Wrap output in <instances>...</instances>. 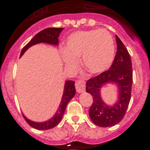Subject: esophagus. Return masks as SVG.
Listing matches in <instances>:
<instances>
[{
	"instance_id": "34e87169",
	"label": "esophagus",
	"mask_w": 150,
	"mask_h": 150,
	"mask_svg": "<svg viewBox=\"0 0 150 150\" xmlns=\"http://www.w3.org/2000/svg\"><path fill=\"white\" fill-rule=\"evenodd\" d=\"M75 88H76V91L79 93H84L85 88H86V83L83 80H79L75 83Z\"/></svg>"
}]
</instances>
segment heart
I'll use <instances>...</instances> for the list:
<instances>
[{
  "label": "heart",
  "mask_w": 150,
  "mask_h": 150,
  "mask_svg": "<svg viewBox=\"0 0 150 150\" xmlns=\"http://www.w3.org/2000/svg\"><path fill=\"white\" fill-rule=\"evenodd\" d=\"M61 57L65 67L74 69L81 57L84 68L97 75L111 66L115 57V43L106 29H89L73 33L67 37Z\"/></svg>",
  "instance_id": "b5f03b06"
}]
</instances>
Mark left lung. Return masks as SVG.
<instances>
[{"label": "left lung", "instance_id": "left-lung-1", "mask_svg": "<svg viewBox=\"0 0 150 150\" xmlns=\"http://www.w3.org/2000/svg\"><path fill=\"white\" fill-rule=\"evenodd\" d=\"M117 51L109 70L88 80L86 89L93 99L89 108L90 119L100 127H111L123 119L131 100L132 86V65L130 54L125 46L116 36ZM115 84L118 88V100L109 105L102 100L101 90L106 84Z\"/></svg>", "mask_w": 150, "mask_h": 150}]
</instances>
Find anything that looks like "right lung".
Instances as JSON below:
<instances>
[{
    "label": "right lung",
    "mask_w": 150,
    "mask_h": 150,
    "mask_svg": "<svg viewBox=\"0 0 150 150\" xmlns=\"http://www.w3.org/2000/svg\"><path fill=\"white\" fill-rule=\"evenodd\" d=\"M63 29V28H47L38 33L25 46L20 54V57L25 54V52L29 48L31 47L32 46L36 45L38 43H47L50 45L57 46L58 45V36ZM75 93L76 91H75V82L71 80H67L64 83L63 95L61 97V103L57 107L56 113L53 115L51 118L43 122H36V121L29 120L23 114L25 120L31 127L37 130H48V129L54 128L60 123L68 102L74 97Z\"/></svg>",
    "instance_id": "1"
}]
</instances>
